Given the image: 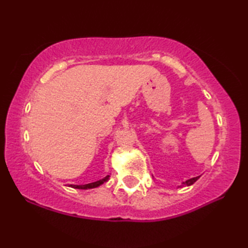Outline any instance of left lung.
Instances as JSON below:
<instances>
[{"label": "left lung", "mask_w": 248, "mask_h": 248, "mask_svg": "<svg viewBox=\"0 0 248 248\" xmlns=\"http://www.w3.org/2000/svg\"><path fill=\"white\" fill-rule=\"evenodd\" d=\"M199 178H200V176H197V177H194V178L188 179V180H186V182H184L182 186H179V187H183V186H190V185L195 184V183L197 182V180H198Z\"/></svg>", "instance_id": "8db88e82"}]
</instances>
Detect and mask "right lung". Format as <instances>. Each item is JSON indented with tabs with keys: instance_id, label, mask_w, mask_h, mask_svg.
<instances>
[{
	"instance_id": "right-lung-1",
	"label": "right lung",
	"mask_w": 248,
	"mask_h": 248,
	"mask_svg": "<svg viewBox=\"0 0 248 248\" xmlns=\"http://www.w3.org/2000/svg\"><path fill=\"white\" fill-rule=\"evenodd\" d=\"M109 177H110V176L107 175L106 177L99 179V180H97V182L90 183V184H86V185H69V187L75 188V189H92V188H96V187L100 186V185H103L104 183H106L107 180L109 179Z\"/></svg>"
}]
</instances>
